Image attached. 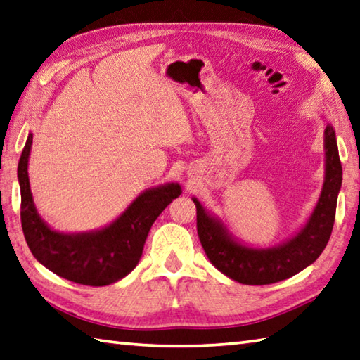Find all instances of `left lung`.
I'll list each match as a JSON object with an SVG mask.
<instances>
[{
	"instance_id": "1",
	"label": "left lung",
	"mask_w": 360,
	"mask_h": 360,
	"mask_svg": "<svg viewBox=\"0 0 360 360\" xmlns=\"http://www.w3.org/2000/svg\"><path fill=\"white\" fill-rule=\"evenodd\" d=\"M342 188V162L335 130L324 128V181L320 199L307 222L273 248H250L232 236L218 216L210 214L193 198L198 210V233L208 260L232 281L246 285H268L285 281L310 266L326 248L334 227L337 198Z\"/></svg>"
}]
</instances>
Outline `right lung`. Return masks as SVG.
<instances>
[{
	"mask_svg": "<svg viewBox=\"0 0 360 360\" xmlns=\"http://www.w3.org/2000/svg\"><path fill=\"white\" fill-rule=\"evenodd\" d=\"M31 146L30 133L18 161V183L22 227L32 255L54 274L83 285L103 287L124 279L136 268L152 224L181 194V186L165 183L146 189L124 213L101 229L79 233L58 232L40 218L34 205L28 177Z\"/></svg>",
	"mask_w": 360,
	"mask_h": 360,
	"instance_id": "obj_1",
	"label": "right lung"
}]
</instances>
